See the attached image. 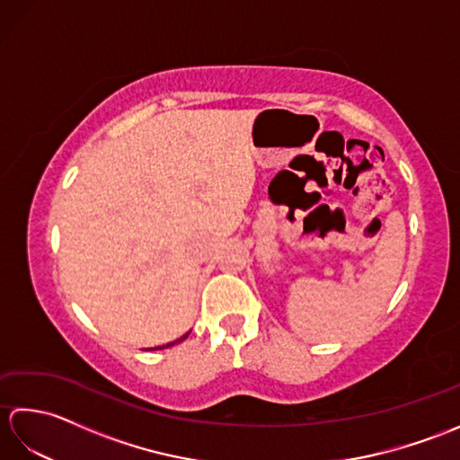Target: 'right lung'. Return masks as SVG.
<instances>
[{
    "label": "right lung",
    "mask_w": 460,
    "mask_h": 460,
    "mask_svg": "<svg viewBox=\"0 0 460 460\" xmlns=\"http://www.w3.org/2000/svg\"><path fill=\"white\" fill-rule=\"evenodd\" d=\"M190 336V332H188V334H183L181 338H178V340H173V341H170V344H165V346H158V348H155V349H164V348H170V346H173V344H180V341H183L185 338H188Z\"/></svg>",
    "instance_id": "1"
}]
</instances>
